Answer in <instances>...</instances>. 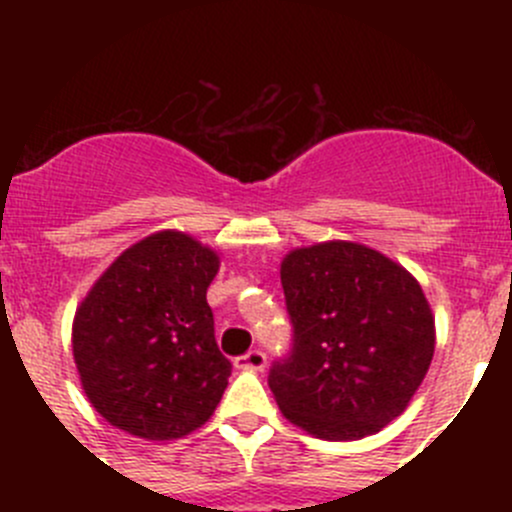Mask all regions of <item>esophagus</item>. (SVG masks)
I'll use <instances>...</instances> for the list:
<instances>
[{
  "label": "esophagus",
  "instance_id": "34e87169",
  "mask_svg": "<svg viewBox=\"0 0 512 512\" xmlns=\"http://www.w3.org/2000/svg\"><path fill=\"white\" fill-rule=\"evenodd\" d=\"M267 364V356L260 352V349H252V352H247L245 356H237L235 359V366L242 371H262Z\"/></svg>",
  "mask_w": 512,
  "mask_h": 512
}]
</instances>
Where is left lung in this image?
Listing matches in <instances>:
<instances>
[{
  "label": "left lung",
  "instance_id": "1",
  "mask_svg": "<svg viewBox=\"0 0 512 512\" xmlns=\"http://www.w3.org/2000/svg\"><path fill=\"white\" fill-rule=\"evenodd\" d=\"M294 327L272 366L282 416L324 441H359L406 411L431 366L436 319L406 267L352 240L314 242L282 257Z\"/></svg>",
  "mask_w": 512,
  "mask_h": 512
}]
</instances>
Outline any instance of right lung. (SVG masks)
<instances>
[{"label":"right lung","mask_w":512,"mask_h":512,"mask_svg":"<svg viewBox=\"0 0 512 512\" xmlns=\"http://www.w3.org/2000/svg\"><path fill=\"white\" fill-rule=\"evenodd\" d=\"M220 255L193 235L158 230L123 250L76 307V371L111 426L173 441L218 409L230 361L215 344L208 287Z\"/></svg>","instance_id":"right-lung-1"}]
</instances>
